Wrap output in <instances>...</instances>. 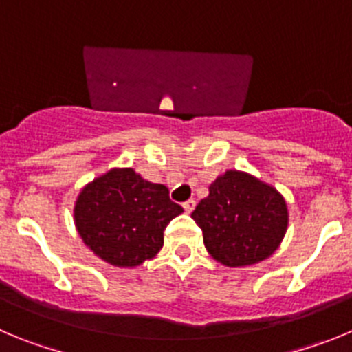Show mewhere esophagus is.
I'll use <instances>...</instances> for the list:
<instances>
[{
    "label": "esophagus",
    "instance_id": "34e87169",
    "mask_svg": "<svg viewBox=\"0 0 352 352\" xmlns=\"http://www.w3.org/2000/svg\"><path fill=\"white\" fill-rule=\"evenodd\" d=\"M182 207H184V210L188 212V214H191V212L195 210V207H196V201H195V199H188V201H184Z\"/></svg>",
    "mask_w": 352,
    "mask_h": 352
}]
</instances>
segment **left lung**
Instances as JSON below:
<instances>
[{"label":"left lung","mask_w":352,"mask_h":352,"mask_svg":"<svg viewBox=\"0 0 352 352\" xmlns=\"http://www.w3.org/2000/svg\"><path fill=\"white\" fill-rule=\"evenodd\" d=\"M208 254L224 267H249L270 258L286 235V199L274 186L239 170H226L191 214Z\"/></svg>","instance_id":"1"}]
</instances>
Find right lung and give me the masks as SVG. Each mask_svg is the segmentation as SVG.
Instances as JSON below:
<instances>
[{"label": "right lung", "mask_w": 352, "mask_h": 352, "mask_svg": "<svg viewBox=\"0 0 352 352\" xmlns=\"http://www.w3.org/2000/svg\"><path fill=\"white\" fill-rule=\"evenodd\" d=\"M182 212L166 186L148 182L133 168H112L84 186L74 219L80 239L98 258L133 268L161 251L164 228Z\"/></svg>", "instance_id": "right-lung-1"}]
</instances>
